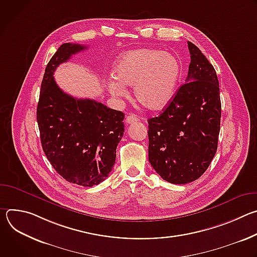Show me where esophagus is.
Returning <instances> with one entry per match:
<instances>
[{"label": "esophagus", "instance_id": "34e87169", "mask_svg": "<svg viewBox=\"0 0 257 257\" xmlns=\"http://www.w3.org/2000/svg\"><path fill=\"white\" fill-rule=\"evenodd\" d=\"M138 121H139V117H137L134 114H131V115L126 117V123L127 124H132V123H135V122H138Z\"/></svg>", "mask_w": 257, "mask_h": 257}]
</instances>
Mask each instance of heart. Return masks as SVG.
I'll return each instance as SVG.
<instances>
[{
    "label": "heart",
    "instance_id": "1",
    "mask_svg": "<svg viewBox=\"0 0 257 257\" xmlns=\"http://www.w3.org/2000/svg\"><path fill=\"white\" fill-rule=\"evenodd\" d=\"M115 77L106 85L112 95L126 97V86H133L134 95L152 109L164 107L173 98L181 76L178 58L156 49H137L121 55L114 66Z\"/></svg>",
    "mask_w": 257,
    "mask_h": 257
}]
</instances>
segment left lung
I'll return each mask as SVG.
<instances>
[{
    "label": "left lung",
    "instance_id": "obj_1",
    "mask_svg": "<svg viewBox=\"0 0 257 257\" xmlns=\"http://www.w3.org/2000/svg\"><path fill=\"white\" fill-rule=\"evenodd\" d=\"M190 65L186 83L155 118L149 119V160L172 184H187L208 168L221 125V98L215 70L201 51L188 42Z\"/></svg>",
    "mask_w": 257,
    "mask_h": 257
}]
</instances>
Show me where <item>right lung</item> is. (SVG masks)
I'll list each match as a JSON object with an SVG mask.
<instances>
[{"mask_svg": "<svg viewBox=\"0 0 257 257\" xmlns=\"http://www.w3.org/2000/svg\"><path fill=\"white\" fill-rule=\"evenodd\" d=\"M86 47L63 44L47 65L36 109L43 150L56 172L84 187L99 184L111 173L124 133V114L89 98L65 93L54 72Z\"/></svg>", "mask_w": 257, "mask_h": 257, "instance_id": "obj_1", "label": "right lung"}]
</instances>
